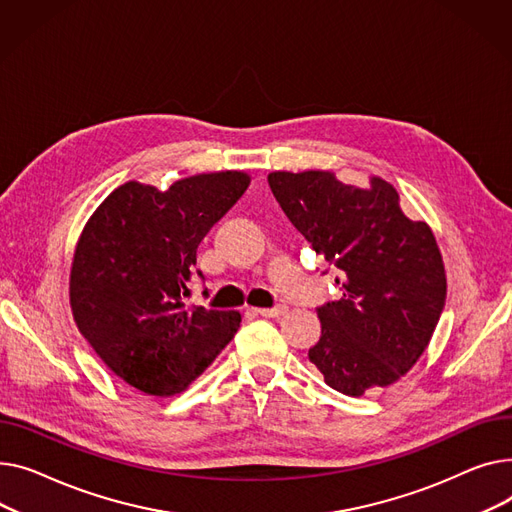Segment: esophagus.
<instances>
[{
	"instance_id": "esophagus-1",
	"label": "esophagus",
	"mask_w": 512,
	"mask_h": 512,
	"mask_svg": "<svg viewBox=\"0 0 512 512\" xmlns=\"http://www.w3.org/2000/svg\"><path fill=\"white\" fill-rule=\"evenodd\" d=\"M287 310H289L287 306H275V308H260V310H258V314H260V316H264V318H279V316H283V314H285Z\"/></svg>"
}]
</instances>
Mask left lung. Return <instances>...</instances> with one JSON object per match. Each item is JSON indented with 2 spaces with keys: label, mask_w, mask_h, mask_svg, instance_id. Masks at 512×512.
<instances>
[{
  "label": "left lung",
  "mask_w": 512,
  "mask_h": 512,
  "mask_svg": "<svg viewBox=\"0 0 512 512\" xmlns=\"http://www.w3.org/2000/svg\"><path fill=\"white\" fill-rule=\"evenodd\" d=\"M268 186L312 250L343 273V297L318 308L310 362L349 397L397 382L426 351L446 302L432 229L403 213L382 177L364 190L333 171H275Z\"/></svg>",
  "instance_id": "left-lung-1"
}]
</instances>
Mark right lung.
Segmentation results:
<instances>
[{
    "mask_svg": "<svg viewBox=\"0 0 512 512\" xmlns=\"http://www.w3.org/2000/svg\"><path fill=\"white\" fill-rule=\"evenodd\" d=\"M248 186L244 171L192 175L165 192L128 182L84 225L70 273L74 322L142 393H182L237 333L242 314L186 306V297L202 277L198 244Z\"/></svg>",
    "mask_w": 512,
    "mask_h": 512,
    "instance_id": "obj_1",
    "label": "right lung"
}]
</instances>
